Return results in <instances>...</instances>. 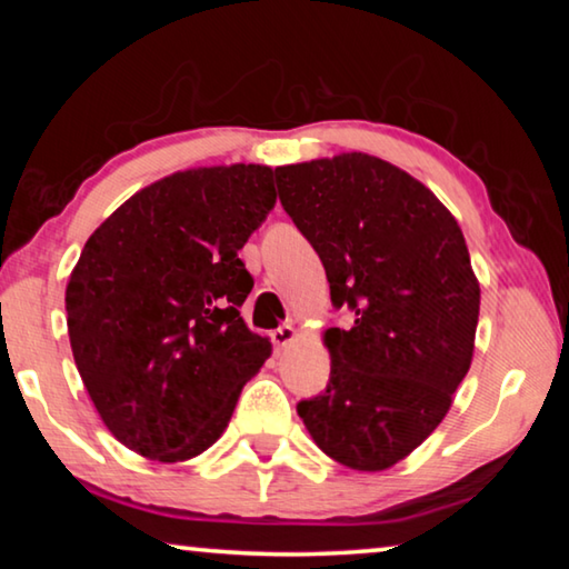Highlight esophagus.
<instances>
[{
  "instance_id": "esophagus-1",
  "label": "esophagus",
  "mask_w": 569,
  "mask_h": 569,
  "mask_svg": "<svg viewBox=\"0 0 569 569\" xmlns=\"http://www.w3.org/2000/svg\"><path fill=\"white\" fill-rule=\"evenodd\" d=\"M296 339V329L291 323H283V326H278V329L271 333V341H273V346H276V351H281V349H286L288 343H291Z\"/></svg>"
}]
</instances>
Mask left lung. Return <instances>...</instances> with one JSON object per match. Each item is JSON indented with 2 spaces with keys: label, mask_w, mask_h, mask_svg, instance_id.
Here are the masks:
<instances>
[{
  "label": "left lung",
  "mask_w": 569,
  "mask_h": 569,
  "mask_svg": "<svg viewBox=\"0 0 569 569\" xmlns=\"http://www.w3.org/2000/svg\"><path fill=\"white\" fill-rule=\"evenodd\" d=\"M276 186L331 303L353 313L326 331L331 377L298 417L339 465L389 469L439 427L469 371L479 283L465 236L427 186L363 152L276 168Z\"/></svg>",
  "instance_id": "left-lung-1"
}]
</instances>
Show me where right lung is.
<instances>
[{
  "label": "right lung",
  "instance_id": "add662e5",
  "mask_svg": "<svg viewBox=\"0 0 569 569\" xmlns=\"http://www.w3.org/2000/svg\"><path fill=\"white\" fill-rule=\"evenodd\" d=\"M276 206L266 166L196 168L122 203L84 243L64 293L72 356L112 437L156 461L223 435L243 383L271 356L240 306L238 258Z\"/></svg>",
  "mask_w": 569,
  "mask_h": 569
}]
</instances>
